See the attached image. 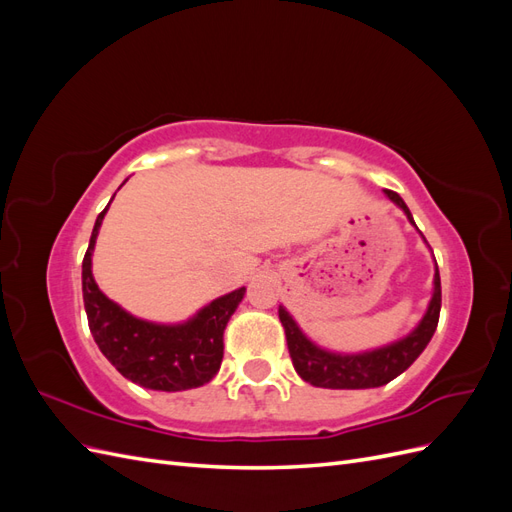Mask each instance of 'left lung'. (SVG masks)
<instances>
[{
	"label": "left lung",
	"mask_w": 512,
	"mask_h": 512,
	"mask_svg": "<svg viewBox=\"0 0 512 512\" xmlns=\"http://www.w3.org/2000/svg\"><path fill=\"white\" fill-rule=\"evenodd\" d=\"M384 194L406 213L408 222L416 228L404 198L391 190H384ZM440 305L442 288L436 265V273H433V292L427 305V312L418 320L416 327L408 335L395 339L391 344L363 352H333L322 348L301 331L297 320L290 316L284 305H280L277 314H280V322L286 331L292 365L305 382L320 386V389H376V386L389 384L393 378L404 374V371L418 359V354L427 348L438 327Z\"/></svg>",
	"instance_id": "left-lung-1"
}]
</instances>
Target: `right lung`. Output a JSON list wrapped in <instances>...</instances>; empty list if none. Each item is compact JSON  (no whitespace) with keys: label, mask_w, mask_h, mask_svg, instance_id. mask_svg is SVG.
Masks as SVG:
<instances>
[{"label":"right lung","mask_w":512,"mask_h":512,"mask_svg":"<svg viewBox=\"0 0 512 512\" xmlns=\"http://www.w3.org/2000/svg\"><path fill=\"white\" fill-rule=\"evenodd\" d=\"M108 205L98 215L83 258V301L100 352L123 378L151 391L175 393L207 384L220 371L224 329L243 301L245 286L213 299L183 322L164 324L132 316L106 297L91 273V256Z\"/></svg>","instance_id":"add662e5"}]
</instances>
